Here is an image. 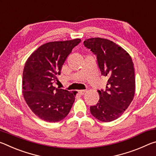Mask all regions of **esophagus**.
<instances>
[{
	"label": "esophagus",
	"mask_w": 156,
	"mask_h": 156,
	"mask_svg": "<svg viewBox=\"0 0 156 156\" xmlns=\"http://www.w3.org/2000/svg\"><path fill=\"white\" fill-rule=\"evenodd\" d=\"M86 93V90H79L78 91V94L80 95H84Z\"/></svg>",
	"instance_id": "esophagus-1"
}]
</instances>
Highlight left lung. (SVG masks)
Masks as SVG:
<instances>
[{"mask_svg": "<svg viewBox=\"0 0 156 156\" xmlns=\"http://www.w3.org/2000/svg\"><path fill=\"white\" fill-rule=\"evenodd\" d=\"M97 58L101 75L107 76L105 90H98L100 99L90 107L92 115L102 122L117 119L127 109L135 94V73L129 54L118 44L105 38L84 41Z\"/></svg>", "mask_w": 156, "mask_h": 156, "instance_id": "8db88e82", "label": "left lung"}]
</instances>
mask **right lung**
<instances>
[{"label": "right lung", "mask_w": 156, "mask_h": 156, "mask_svg": "<svg viewBox=\"0 0 156 156\" xmlns=\"http://www.w3.org/2000/svg\"><path fill=\"white\" fill-rule=\"evenodd\" d=\"M80 39L49 42L39 47L26 61L23 73V94L34 114L49 122L68 115L76 93L53 86L62 65Z\"/></svg>", "instance_id": "right-lung-1"}]
</instances>
